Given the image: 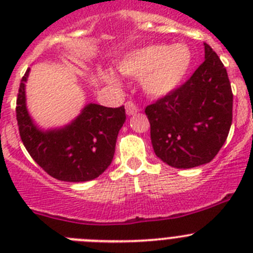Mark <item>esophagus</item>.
Here are the masks:
<instances>
[{
    "label": "esophagus",
    "mask_w": 253,
    "mask_h": 253,
    "mask_svg": "<svg viewBox=\"0 0 253 253\" xmlns=\"http://www.w3.org/2000/svg\"><path fill=\"white\" fill-rule=\"evenodd\" d=\"M138 110H139V109H138L137 104H135L134 101L125 102V111H126V114H128V115H133V114L138 113Z\"/></svg>",
    "instance_id": "34e87169"
}]
</instances>
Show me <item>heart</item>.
Masks as SVG:
<instances>
[{
    "mask_svg": "<svg viewBox=\"0 0 253 253\" xmlns=\"http://www.w3.org/2000/svg\"><path fill=\"white\" fill-rule=\"evenodd\" d=\"M191 55L185 45L169 48L154 44L125 55L118 64L120 72L133 78H142L147 93L161 96L173 90L189 69ZM113 80V76H107Z\"/></svg>",
    "mask_w": 253,
    "mask_h": 253,
    "instance_id": "heart-1",
    "label": "heart"
}]
</instances>
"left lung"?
Listing matches in <instances>:
<instances>
[{
    "instance_id": "obj_1",
    "label": "left lung",
    "mask_w": 253,
    "mask_h": 253,
    "mask_svg": "<svg viewBox=\"0 0 253 253\" xmlns=\"http://www.w3.org/2000/svg\"><path fill=\"white\" fill-rule=\"evenodd\" d=\"M205 60L185 84L146 107L154 153L175 169L215 157L231 129L233 93L220 58L204 44Z\"/></svg>"
}]
</instances>
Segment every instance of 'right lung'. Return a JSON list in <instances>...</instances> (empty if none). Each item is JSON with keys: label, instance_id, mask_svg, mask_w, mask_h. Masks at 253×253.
Returning a JSON list of instances; mask_svg holds the SVG:
<instances>
[{"label": "right lung", "instance_id": "add662e5", "mask_svg": "<svg viewBox=\"0 0 253 253\" xmlns=\"http://www.w3.org/2000/svg\"><path fill=\"white\" fill-rule=\"evenodd\" d=\"M29 71L22 77L16 100V120L26 151L57 180L82 182L99 177L113 161L116 138L126 119L124 106L88 104L66 128L39 130L26 110L25 82Z\"/></svg>", "mask_w": 253, "mask_h": 253}]
</instances>
